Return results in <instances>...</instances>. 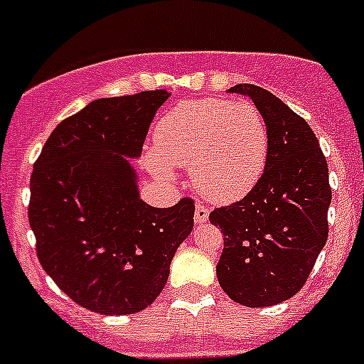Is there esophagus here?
<instances>
[{
	"label": "esophagus",
	"mask_w": 364,
	"mask_h": 364,
	"mask_svg": "<svg viewBox=\"0 0 364 364\" xmlns=\"http://www.w3.org/2000/svg\"><path fill=\"white\" fill-rule=\"evenodd\" d=\"M208 217H210V208H208V205L197 204V208H195V222H197V224H202V222L208 220Z\"/></svg>",
	"instance_id": "obj_1"
}]
</instances>
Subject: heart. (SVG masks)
I'll return each mask as SVG.
<instances>
[{"label":"heart","mask_w":364,"mask_h":364,"mask_svg":"<svg viewBox=\"0 0 364 364\" xmlns=\"http://www.w3.org/2000/svg\"><path fill=\"white\" fill-rule=\"evenodd\" d=\"M146 166L154 178L173 182L186 166L204 197L233 202L252 191L268 160L264 117L247 100H186L154 125Z\"/></svg>","instance_id":"heart-1"}]
</instances>
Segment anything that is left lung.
<instances>
[{"mask_svg":"<svg viewBox=\"0 0 364 364\" xmlns=\"http://www.w3.org/2000/svg\"><path fill=\"white\" fill-rule=\"evenodd\" d=\"M269 133L264 173L242 200L217 208L211 224L224 235L218 284L231 301L264 308L294 297L328 239L332 189L319 140L304 118L262 87L239 83Z\"/></svg>","mask_w":364,"mask_h":364,"instance_id":"obj_1","label":"left lung"}]
</instances>
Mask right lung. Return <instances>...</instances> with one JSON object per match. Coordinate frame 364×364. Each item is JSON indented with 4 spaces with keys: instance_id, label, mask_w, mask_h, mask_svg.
Returning a JSON list of instances; mask_svg holds the SVG:
<instances>
[{
    "instance_id": "obj_1",
    "label": "right lung",
    "mask_w": 364,
    "mask_h": 364,
    "mask_svg": "<svg viewBox=\"0 0 364 364\" xmlns=\"http://www.w3.org/2000/svg\"><path fill=\"white\" fill-rule=\"evenodd\" d=\"M164 89L100 98L47 138L31 176L28 222L40 264L76 304L104 315L146 310L160 295L195 204L153 208L140 198L131 160Z\"/></svg>"
}]
</instances>
